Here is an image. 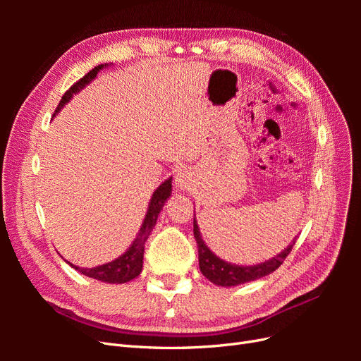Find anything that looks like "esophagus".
<instances>
[{"mask_svg": "<svg viewBox=\"0 0 361 361\" xmlns=\"http://www.w3.org/2000/svg\"><path fill=\"white\" fill-rule=\"evenodd\" d=\"M188 182H190V174H188L187 171H180V173H178V178H176L178 187H180V188H187V187H188Z\"/></svg>", "mask_w": 361, "mask_h": 361, "instance_id": "34e87169", "label": "esophagus"}]
</instances>
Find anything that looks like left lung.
I'll return each instance as SVG.
<instances>
[{
    "mask_svg": "<svg viewBox=\"0 0 361 361\" xmlns=\"http://www.w3.org/2000/svg\"><path fill=\"white\" fill-rule=\"evenodd\" d=\"M194 238H195V241H197L199 265H200L202 274L218 286L243 285V283L253 281V280H257L260 277H265V276L271 274V272H274L283 264V262H285L286 256L292 251L293 244L297 243V239H293V243L286 250H283L280 255H277L276 257H272L267 262H262V264H259V265L239 267V265L228 264V262H224L223 259L216 257L212 251L207 248V245L202 239L195 218H194Z\"/></svg>",
    "mask_w": 361,
    "mask_h": 361,
    "instance_id": "left-lung-1",
    "label": "left lung"
}]
</instances>
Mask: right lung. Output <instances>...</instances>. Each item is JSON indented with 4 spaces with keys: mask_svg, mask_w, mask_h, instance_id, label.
<instances>
[{
    "mask_svg": "<svg viewBox=\"0 0 361 361\" xmlns=\"http://www.w3.org/2000/svg\"><path fill=\"white\" fill-rule=\"evenodd\" d=\"M102 68H104V64H99V66H96L89 73H85L81 80L76 81L71 87V89L63 94L60 104L56 108V113L61 110L64 104H68L71 101L72 94L78 93L81 89H84V85L89 84ZM170 194H171V178L167 179L166 182H162L157 188V191L154 192V195H152L143 226H141L135 241L133 243V245L129 247V250L125 255L117 257L113 262H108V264H104L101 267H94V268H80V267H75V265L69 264V262L68 264L87 277H92V279L106 281V283H126L129 280L138 277L141 269H143V256H145L146 241L152 232V228L155 227L158 215L162 209L164 203H166L167 199L170 197Z\"/></svg>",
    "mask_w": 361,
    "mask_h": 361,
    "instance_id": "add662e5",
    "label": "right lung"
}]
</instances>
